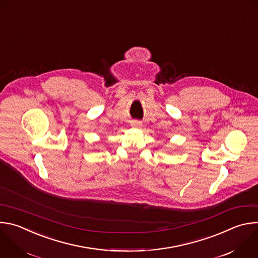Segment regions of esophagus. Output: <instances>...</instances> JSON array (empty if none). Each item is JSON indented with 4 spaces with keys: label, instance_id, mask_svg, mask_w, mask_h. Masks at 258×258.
I'll use <instances>...</instances> for the list:
<instances>
[{
    "label": "esophagus",
    "instance_id": "34e87169",
    "mask_svg": "<svg viewBox=\"0 0 258 258\" xmlns=\"http://www.w3.org/2000/svg\"><path fill=\"white\" fill-rule=\"evenodd\" d=\"M131 125L133 127H141L142 126V121H140V120H133V121H131Z\"/></svg>",
    "mask_w": 258,
    "mask_h": 258
}]
</instances>
